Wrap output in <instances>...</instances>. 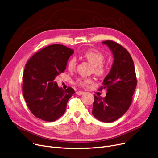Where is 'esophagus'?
<instances>
[{"label": "esophagus", "instance_id": "1", "mask_svg": "<svg viewBox=\"0 0 158 158\" xmlns=\"http://www.w3.org/2000/svg\"><path fill=\"white\" fill-rule=\"evenodd\" d=\"M84 94H85V92H82V91H78V92H76L77 95H83Z\"/></svg>", "mask_w": 158, "mask_h": 158}]
</instances>
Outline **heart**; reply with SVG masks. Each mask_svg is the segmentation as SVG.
I'll use <instances>...</instances> for the list:
<instances>
[{
	"label": "heart",
	"mask_w": 158,
	"mask_h": 158,
	"mask_svg": "<svg viewBox=\"0 0 158 158\" xmlns=\"http://www.w3.org/2000/svg\"><path fill=\"white\" fill-rule=\"evenodd\" d=\"M83 56L93 66L94 72L95 74L102 75L105 73V66L103 63L105 56L102 53L94 49H89L83 53ZM75 66H76V59L72 57L68 60L67 64L68 70H73ZM92 83V79L90 78H81L77 80V85L80 86H87Z\"/></svg>",
	"instance_id": "obj_1"
}]
</instances>
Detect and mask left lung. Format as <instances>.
<instances>
[{"label":"left lung","mask_w":158,"mask_h":158,"mask_svg":"<svg viewBox=\"0 0 158 158\" xmlns=\"http://www.w3.org/2000/svg\"><path fill=\"white\" fill-rule=\"evenodd\" d=\"M112 52L114 62L111 70L104 79L102 86L106 95L102 98L94 95L92 114L102 122L110 123L120 118L131 105L137 85L134 61L129 52L112 40L102 42Z\"/></svg>","instance_id":"left-lung-1"}]
</instances>
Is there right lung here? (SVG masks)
Here are the masks:
<instances>
[{
	"mask_svg": "<svg viewBox=\"0 0 158 158\" xmlns=\"http://www.w3.org/2000/svg\"><path fill=\"white\" fill-rule=\"evenodd\" d=\"M73 50L61 44L40 50L27 62L23 75V93L30 110L37 118L55 121L65 112L67 102L75 93L58 86L54 79L66 70Z\"/></svg>",
	"mask_w": 158,
	"mask_h": 158,
	"instance_id": "right-lung-1",
	"label": "right lung"
}]
</instances>
